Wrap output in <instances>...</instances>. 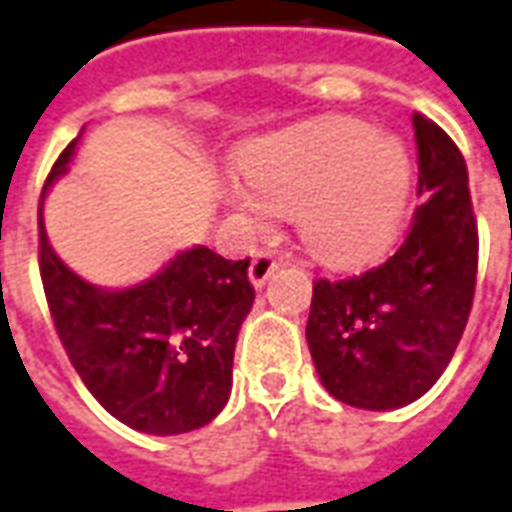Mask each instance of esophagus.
Returning a JSON list of instances; mask_svg holds the SVG:
<instances>
[{"label": "esophagus", "mask_w": 512, "mask_h": 512, "mask_svg": "<svg viewBox=\"0 0 512 512\" xmlns=\"http://www.w3.org/2000/svg\"><path fill=\"white\" fill-rule=\"evenodd\" d=\"M276 268H279V260H276V252L271 249H260L252 257V266H249V282L255 287H263L271 279Z\"/></svg>", "instance_id": "34e87169"}]
</instances>
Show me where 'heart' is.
Segmentation results:
<instances>
[{"mask_svg":"<svg viewBox=\"0 0 512 512\" xmlns=\"http://www.w3.org/2000/svg\"><path fill=\"white\" fill-rule=\"evenodd\" d=\"M246 179L227 189L252 225L298 208V233L317 260L355 266L391 244L410 192L401 140L358 119H323L257 140L241 157Z\"/></svg>","mask_w":512,"mask_h":512,"instance_id":"heart-1","label":"heart"}]
</instances>
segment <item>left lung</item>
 <instances>
[{
    "instance_id": "8db88e82",
    "label": "left lung",
    "mask_w": 512,
    "mask_h": 512,
    "mask_svg": "<svg viewBox=\"0 0 512 512\" xmlns=\"http://www.w3.org/2000/svg\"><path fill=\"white\" fill-rule=\"evenodd\" d=\"M420 206L385 263L317 279L306 323L320 382L361 410H399L429 391L467 328L478 276V222L467 162L450 135L415 113Z\"/></svg>"
}]
</instances>
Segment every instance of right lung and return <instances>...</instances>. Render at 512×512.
<instances>
[{"instance_id":"add662e5","label":"right lung","mask_w":512,"mask_h":512,"mask_svg":"<svg viewBox=\"0 0 512 512\" xmlns=\"http://www.w3.org/2000/svg\"><path fill=\"white\" fill-rule=\"evenodd\" d=\"M78 138L40 195V276L67 358L113 418L170 437L217 418L233 385L238 328L252 309L249 257L208 246L179 252L140 285L102 290L64 266L43 225V200L67 173Z\"/></svg>"}]
</instances>
